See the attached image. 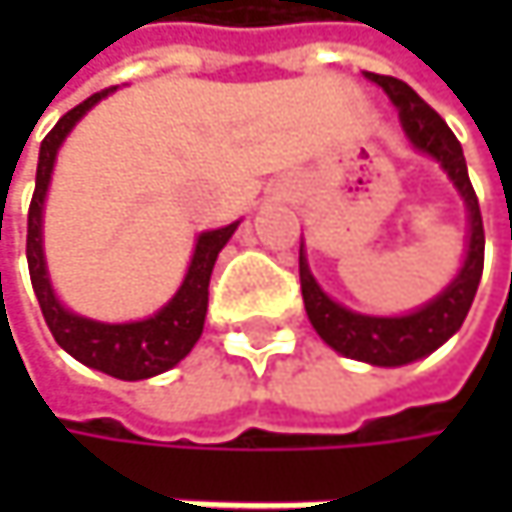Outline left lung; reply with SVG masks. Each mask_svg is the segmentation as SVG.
I'll list each match as a JSON object with an SVG mask.
<instances>
[{
    "mask_svg": "<svg viewBox=\"0 0 512 512\" xmlns=\"http://www.w3.org/2000/svg\"><path fill=\"white\" fill-rule=\"evenodd\" d=\"M367 79L382 85L385 94L394 100L409 142L418 151L436 156L442 162V168L448 171V177L454 180V186L460 189L465 207H468V255H465L460 275L448 284V290L442 296H436L430 305H424L421 311L406 314V317H364V314H353L344 305L332 302L314 281L302 249H299V281H302V299H305L308 320L332 350H338L347 358L379 364V367H397V364H409L415 358L430 356L460 329L471 302H474L480 275H483L486 237H483L480 204H477L474 186L468 180L462 145L451 133V127L442 121V115L436 109H430L406 82H400L394 76L367 73Z\"/></svg>",
    "mask_w": 512,
    "mask_h": 512,
    "instance_id": "left-lung-1",
    "label": "left lung"
}]
</instances>
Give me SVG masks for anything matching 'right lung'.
Masks as SVG:
<instances>
[{
	"instance_id": "obj_1",
	"label": "right lung",
	"mask_w": 512,
	"mask_h": 512,
	"mask_svg": "<svg viewBox=\"0 0 512 512\" xmlns=\"http://www.w3.org/2000/svg\"><path fill=\"white\" fill-rule=\"evenodd\" d=\"M109 91H97L79 106H73L67 115L58 118V124L47 133L41 142V156H38V177H35V195L29 204V231H26V257H29V275L32 287L38 296V305L44 311V320L50 326L52 338L61 350L94 370H103L115 379H148L168 367H174L180 358L189 356L195 341L201 338L204 317H207V287H210V272L213 263L222 252V246L231 240L237 231V222L219 231H207L198 237L195 255L189 263V272L174 293V299L142 323H97L70 314L67 308L58 305L55 293L47 278V263H44V249H41V213H44V195L50 186L52 162L58 154V145L64 136L73 130V124Z\"/></svg>"
}]
</instances>
